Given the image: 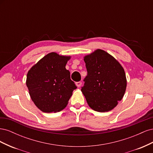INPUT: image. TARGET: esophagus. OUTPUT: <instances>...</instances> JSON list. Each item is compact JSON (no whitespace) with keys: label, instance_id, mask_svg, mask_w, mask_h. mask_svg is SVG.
<instances>
[{"label":"esophagus","instance_id":"1","mask_svg":"<svg viewBox=\"0 0 153 153\" xmlns=\"http://www.w3.org/2000/svg\"><path fill=\"white\" fill-rule=\"evenodd\" d=\"M76 85L77 86V87H80L82 85V82H78L76 83Z\"/></svg>","mask_w":153,"mask_h":153}]
</instances>
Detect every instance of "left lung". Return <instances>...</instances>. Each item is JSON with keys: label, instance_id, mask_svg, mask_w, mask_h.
<instances>
[{"label": "left lung", "instance_id": "left-lung-1", "mask_svg": "<svg viewBox=\"0 0 153 153\" xmlns=\"http://www.w3.org/2000/svg\"><path fill=\"white\" fill-rule=\"evenodd\" d=\"M87 71L81 91L90 107L99 112L112 110L124 95L127 80L118 61L105 51L97 49L84 57Z\"/></svg>", "mask_w": 153, "mask_h": 153}]
</instances>
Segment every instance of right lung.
<instances>
[{
  "instance_id": "add662e5",
  "label": "right lung",
  "mask_w": 153,
  "mask_h": 153,
  "mask_svg": "<svg viewBox=\"0 0 153 153\" xmlns=\"http://www.w3.org/2000/svg\"><path fill=\"white\" fill-rule=\"evenodd\" d=\"M70 59L71 56L51 52L27 73L26 85L31 100L42 112L55 113L63 110L76 89L66 69Z\"/></svg>"
}]
</instances>
